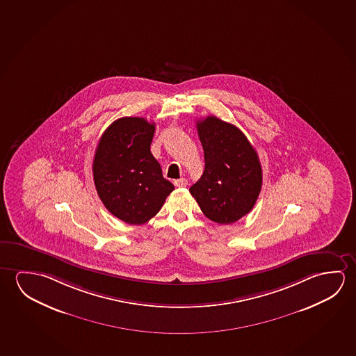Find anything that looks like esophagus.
I'll use <instances>...</instances> for the list:
<instances>
[{
    "label": "esophagus",
    "mask_w": 356,
    "mask_h": 356,
    "mask_svg": "<svg viewBox=\"0 0 356 356\" xmlns=\"http://www.w3.org/2000/svg\"><path fill=\"white\" fill-rule=\"evenodd\" d=\"M188 184V181H186V178H181V179H177L175 181V186H178V188H184Z\"/></svg>",
    "instance_id": "esophagus-1"
}]
</instances>
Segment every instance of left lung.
I'll use <instances>...</instances> for the list:
<instances>
[{
    "instance_id": "obj_1",
    "label": "left lung",
    "mask_w": 356,
    "mask_h": 356,
    "mask_svg": "<svg viewBox=\"0 0 356 356\" xmlns=\"http://www.w3.org/2000/svg\"><path fill=\"white\" fill-rule=\"evenodd\" d=\"M205 170L189 189L207 218L232 224L254 208L262 186L257 152L236 126L215 116L197 122Z\"/></svg>"
}]
</instances>
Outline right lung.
<instances>
[{"instance_id":"1","label":"right lung","mask_w":356,"mask_h":356,"mask_svg":"<svg viewBox=\"0 0 356 356\" xmlns=\"http://www.w3.org/2000/svg\"><path fill=\"white\" fill-rule=\"evenodd\" d=\"M153 135V122L121 118L108 126L96 147V192L111 214L130 225L152 219L175 189L149 149Z\"/></svg>"}]
</instances>
